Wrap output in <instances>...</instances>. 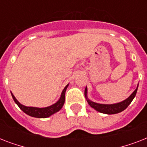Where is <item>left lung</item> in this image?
<instances>
[{
  "label": "left lung",
  "instance_id": "8db88e82",
  "mask_svg": "<svg viewBox=\"0 0 147 147\" xmlns=\"http://www.w3.org/2000/svg\"><path fill=\"white\" fill-rule=\"evenodd\" d=\"M138 85H137V88L135 89V91L133 92L132 94H130V96L128 97L127 99L122 100L121 102L115 103V104H99V103H96L92 101L88 98V88L87 87L85 88V96L86 100H87L88 105L94 108V110H96L97 111L103 113V114H114L120 113V112L123 111L129 106L131 101L134 100V98L136 96L137 94V88H138Z\"/></svg>",
  "mask_w": 147,
  "mask_h": 147
}]
</instances>
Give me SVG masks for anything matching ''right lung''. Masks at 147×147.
<instances>
[{
	"instance_id": "add662e5",
	"label": "right lung",
	"mask_w": 147,
	"mask_h": 147,
	"mask_svg": "<svg viewBox=\"0 0 147 147\" xmlns=\"http://www.w3.org/2000/svg\"><path fill=\"white\" fill-rule=\"evenodd\" d=\"M69 84L64 88V89L62 90V94L60 96L59 99L53 105L48 106L46 107H27L25 105H23L22 104L17 100V98L13 94V93L10 92L12 98L15 103L18 105V107L23 111L26 114L29 116L33 117H37V118H47L49 117L51 115L55 114L56 112L59 111L60 110L62 109L65 103V91H66L67 88L69 86Z\"/></svg>"
}]
</instances>
